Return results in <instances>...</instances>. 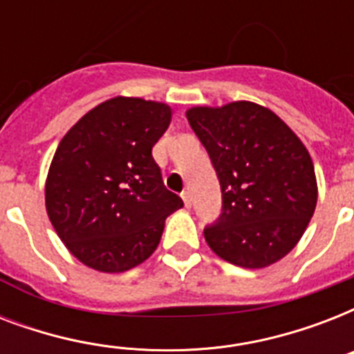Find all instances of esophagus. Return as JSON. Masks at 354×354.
<instances>
[{"mask_svg": "<svg viewBox=\"0 0 354 354\" xmlns=\"http://www.w3.org/2000/svg\"><path fill=\"white\" fill-rule=\"evenodd\" d=\"M182 198H183V204H185V207H191V194H189V191H183Z\"/></svg>", "mask_w": 354, "mask_h": 354, "instance_id": "esophagus-1", "label": "esophagus"}]
</instances>
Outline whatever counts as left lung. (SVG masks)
<instances>
[{"label":"left lung","mask_w":354,"mask_h":354,"mask_svg":"<svg viewBox=\"0 0 354 354\" xmlns=\"http://www.w3.org/2000/svg\"><path fill=\"white\" fill-rule=\"evenodd\" d=\"M222 189V215L204 230L221 259L264 268L283 259L307 230L318 183L307 147L272 110L250 101L189 108Z\"/></svg>","instance_id":"8db88e82"}]
</instances>
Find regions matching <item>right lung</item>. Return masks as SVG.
I'll return each instance as SVG.
<instances>
[{
  "label": "right lung",
  "instance_id": "1",
  "mask_svg": "<svg viewBox=\"0 0 354 354\" xmlns=\"http://www.w3.org/2000/svg\"><path fill=\"white\" fill-rule=\"evenodd\" d=\"M169 104L113 97L69 128L53 156L46 209L80 263L104 274L138 266L183 207L163 185L152 147L171 124Z\"/></svg>",
  "mask_w": 354,
  "mask_h": 354
}]
</instances>
